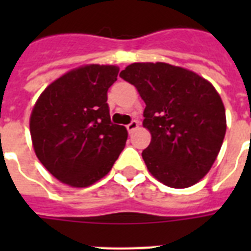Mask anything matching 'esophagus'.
Returning <instances> with one entry per match:
<instances>
[{"instance_id": "1", "label": "esophagus", "mask_w": 251, "mask_h": 251, "mask_svg": "<svg viewBox=\"0 0 251 251\" xmlns=\"http://www.w3.org/2000/svg\"><path fill=\"white\" fill-rule=\"evenodd\" d=\"M138 126H139V122H138L137 120H133V121L130 122L129 125L126 126V129H127V131H129V133H133L134 130L137 129Z\"/></svg>"}]
</instances>
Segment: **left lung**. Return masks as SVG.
Wrapping results in <instances>:
<instances>
[{"instance_id":"obj_1","label":"left lung","mask_w":251,"mask_h":251,"mask_svg":"<svg viewBox=\"0 0 251 251\" xmlns=\"http://www.w3.org/2000/svg\"><path fill=\"white\" fill-rule=\"evenodd\" d=\"M120 76L146 102L143 126L152 137L142 152L147 169L169 187L193 186L208 173L226 135V109L215 87L164 62L131 64Z\"/></svg>"}]
</instances>
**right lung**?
<instances>
[{"instance_id":"1","label":"right lung","mask_w":251,"mask_h":251,"mask_svg":"<svg viewBox=\"0 0 251 251\" xmlns=\"http://www.w3.org/2000/svg\"><path fill=\"white\" fill-rule=\"evenodd\" d=\"M118 70L113 65L82 66L37 99L29 120L33 150L61 182L90 186L112 169L125 147L127 130L112 124L106 102Z\"/></svg>"}]
</instances>
